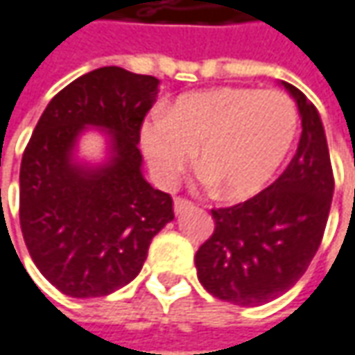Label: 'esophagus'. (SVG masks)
<instances>
[{"instance_id": "obj_1", "label": "esophagus", "mask_w": 355, "mask_h": 355, "mask_svg": "<svg viewBox=\"0 0 355 355\" xmlns=\"http://www.w3.org/2000/svg\"><path fill=\"white\" fill-rule=\"evenodd\" d=\"M189 207H193V204L191 202H187V200H184V198H175L173 200V209H175V214L180 216V214H184V211H187Z\"/></svg>"}]
</instances>
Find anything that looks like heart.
<instances>
[{
    "label": "heart",
    "instance_id": "heart-1",
    "mask_svg": "<svg viewBox=\"0 0 355 355\" xmlns=\"http://www.w3.org/2000/svg\"><path fill=\"white\" fill-rule=\"evenodd\" d=\"M297 128V107L284 92L216 87L178 98L141 125L139 137L159 186H173L200 151L202 182L241 202L272 184Z\"/></svg>",
    "mask_w": 355,
    "mask_h": 355
}]
</instances>
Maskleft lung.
Returning <instances> with one entry per match:
<instances>
[{
    "mask_svg": "<svg viewBox=\"0 0 355 355\" xmlns=\"http://www.w3.org/2000/svg\"><path fill=\"white\" fill-rule=\"evenodd\" d=\"M302 137L286 171L270 187L232 207L211 209L216 230L196 254L198 279L214 297L261 306L306 274L328 223L334 196L324 123L315 105L292 83Z\"/></svg>",
    "mask_w": 355,
    "mask_h": 355,
    "instance_id": "1",
    "label": "left lung"
}]
</instances>
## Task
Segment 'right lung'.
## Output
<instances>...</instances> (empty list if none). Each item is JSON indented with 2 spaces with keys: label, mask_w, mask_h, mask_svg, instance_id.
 <instances>
[{
  "label": "right lung",
  "mask_w": 355,
  "mask_h": 355,
  "mask_svg": "<svg viewBox=\"0 0 355 355\" xmlns=\"http://www.w3.org/2000/svg\"><path fill=\"white\" fill-rule=\"evenodd\" d=\"M157 87L153 76L94 69L47 103L24 151L21 234L37 270L65 295L101 297L128 286L173 220V202L146 182L137 148ZM89 127L108 139L101 164L77 157Z\"/></svg>",
  "instance_id": "right-lung-1"
}]
</instances>
